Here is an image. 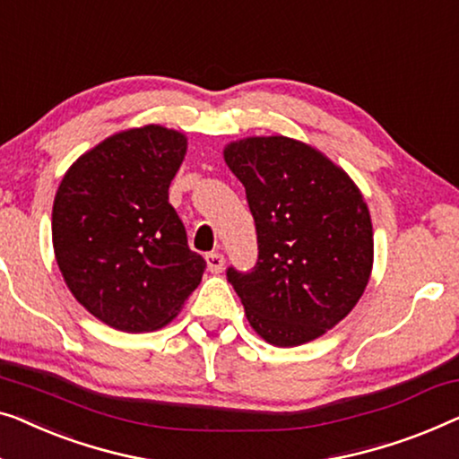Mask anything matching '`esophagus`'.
Returning a JSON list of instances; mask_svg holds the SVG:
<instances>
[{"label": "esophagus", "instance_id": "1", "mask_svg": "<svg viewBox=\"0 0 459 459\" xmlns=\"http://www.w3.org/2000/svg\"><path fill=\"white\" fill-rule=\"evenodd\" d=\"M207 264H209L211 273H221L223 264H225V258H223L221 252H209Z\"/></svg>", "mask_w": 459, "mask_h": 459}]
</instances>
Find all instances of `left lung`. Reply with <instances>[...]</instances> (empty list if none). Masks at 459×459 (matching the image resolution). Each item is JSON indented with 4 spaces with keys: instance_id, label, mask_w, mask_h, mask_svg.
I'll list each match as a JSON object with an SVG mask.
<instances>
[{
    "instance_id": "8db88e82",
    "label": "left lung",
    "mask_w": 459,
    "mask_h": 459,
    "mask_svg": "<svg viewBox=\"0 0 459 459\" xmlns=\"http://www.w3.org/2000/svg\"><path fill=\"white\" fill-rule=\"evenodd\" d=\"M223 159L256 225V267L228 269L250 327L279 348L316 340L350 315L373 271L362 192L321 151L288 136L242 138Z\"/></svg>"
}]
</instances>
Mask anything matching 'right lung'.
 <instances>
[{
	"mask_svg": "<svg viewBox=\"0 0 459 459\" xmlns=\"http://www.w3.org/2000/svg\"><path fill=\"white\" fill-rule=\"evenodd\" d=\"M186 147L182 132L157 124L117 132L72 163L53 201L65 285L92 316L126 333L168 325L207 269L169 204Z\"/></svg>",
	"mask_w": 459,
	"mask_h": 459,
	"instance_id": "right-lung-1",
	"label": "right lung"
}]
</instances>
